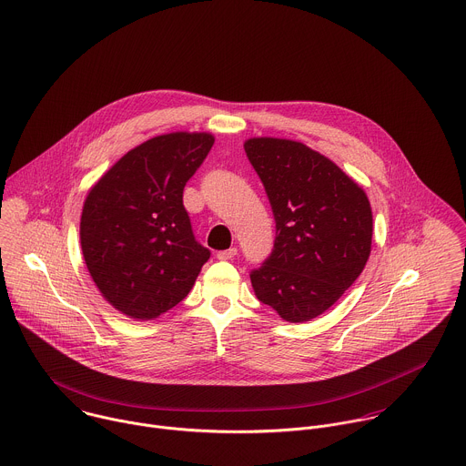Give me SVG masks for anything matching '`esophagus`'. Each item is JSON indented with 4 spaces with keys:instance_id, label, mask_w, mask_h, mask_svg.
<instances>
[{
    "instance_id": "esophagus-1",
    "label": "esophagus",
    "mask_w": 466,
    "mask_h": 466,
    "mask_svg": "<svg viewBox=\"0 0 466 466\" xmlns=\"http://www.w3.org/2000/svg\"><path fill=\"white\" fill-rule=\"evenodd\" d=\"M236 254H238V248L232 247V248H227V250H219L216 256H218V259H221V261H228V259L236 258Z\"/></svg>"
}]
</instances>
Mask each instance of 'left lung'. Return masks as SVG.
Segmentation results:
<instances>
[{
	"label": "left lung",
	"mask_w": 466,
	"mask_h": 466,
	"mask_svg": "<svg viewBox=\"0 0 466 466\" xmlns=\"http://www.w3.org/2000/svg\"><path fill=\"white\" fill-rule=\"evenodd\" d=\"M245 152L268 196L276 241L250 270L258 299L303 323L330 309L360 278L372 245L367 194L303 143L254 137Z\"/></svg>",
	"instance_id": "left-lung-1"
}]
</instances>
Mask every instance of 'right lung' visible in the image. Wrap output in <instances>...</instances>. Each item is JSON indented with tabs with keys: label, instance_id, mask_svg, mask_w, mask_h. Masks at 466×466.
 Instances as JSON below:
<instances>
[{
	"label": "right lung",
	"instance_id": "right-lung-1",
	"mask_svg": "<svg viewBox=\"0 0 466 466\" xmlns=\"http://www.w3.org/2000/svg\"><path fill=\"white\" fill-rule=\"evenodd\" d=\"M212 145L210 134L152 137L88 192L79 227L83 258L119 312L157 318L185 299L208 261L210 250L194 238L183 188Z\"/></svg>",
	"mask_w": 466,
	"mask_h": 466
}]
</instances>
